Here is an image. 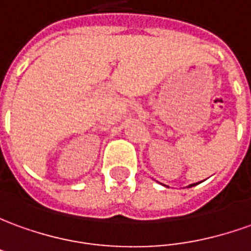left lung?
<instances>
[{"label":"left lung","instance_id":"8db88e82","mask_svg":"<svg viewBox=\"0 0 251 251\" xmlns=\"http://www.w3.org/2000/svg\"><path fill=\"white\" fill-rule=\"evenodd\" d=\"M197 184H198V183H197ZM193 186H195V183H194V184H190V186H188V187H193Z\"/></svg>","mask_w":251,"mask_h":251}]
</instances>
